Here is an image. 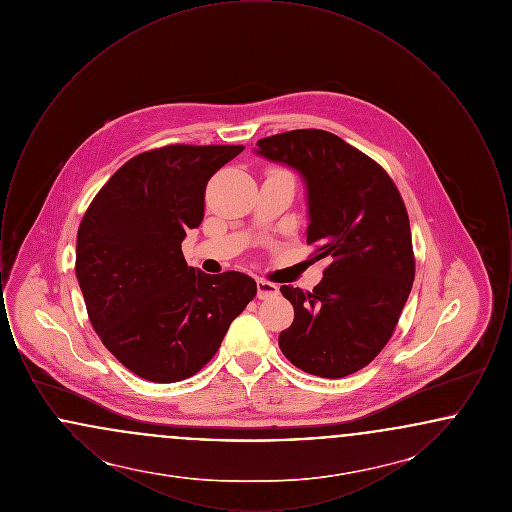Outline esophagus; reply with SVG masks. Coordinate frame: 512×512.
Here are the masks:
<instances>
[{
	"instance_id": "obj_1",
	"label": "esophagus",
	"mask_w": 512,
	"mask_h": 512,
	"mask_svg": "<svg viewBox=\"0 0 512 512\" xmlns=\"http://www.w3.org/2000/svg\"><path fill=\"white\" fill-rule=\"evenodd\" d=\"M276 295H278V286L276 284L263 280V278L257 280V297L259 299H272Z\"/></svg>"
}]
</instances>
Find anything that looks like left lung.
<instances>
[{
	"label": "left lung",
	"mask_w": 512,
	"mask_h": 512,
	"mask_svg": "<svg viewBox=\"0 0 512 512\" xmlns=\"http://www.w3.org/2000/svg\"><path fill=\"white\" fill-rule=\"evenodd\" d=\"M259 155L299 172L307 186V244L328 259L313 292L282 286L293 322L278 345L292 365L343 378L384 349L414 280L411 224L390 174L340 136L303 128L257 142Z\"/></svg>",
	"instance_id": "left-lung-1"
}]
</instances>
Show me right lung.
<instances>
[{"label": "right lung", "instance_id": "add662e5", "mask_svg": "<svg viewBox=\"0 0 512 512\" xmlns=\"http://www.w3.org/2000/svg\"><path fill=\"white\" fill-rule=\"evenodd\" d=\"M244 146H174L126 161L76 236V278L99 340L136 376L171 384L207 365L255 297L244 272L188 267L182 240L205 211L209 178Z\"/></svg>", "mask_w": 512, "mask_h": 512}]
</instances>
